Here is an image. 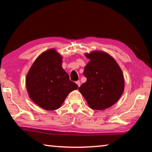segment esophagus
Wrapping results in <instances>:
<instances>
[{"instance_id":"esophagus-1","label":"esophagus","mask_w":152,"mask_h":152,"mask_svg":"<svg viewBox=\"0 0 152 152\" xmlns=\"http://www.w3.org/2000/svg\"><path fill=\"white\" fill-rule=\"evenodd\" d=\"M76 83L77 84V85H78V87H80V84H81V82H80L79 80H78V81H76Z\"/></svg>"}]
</instances>
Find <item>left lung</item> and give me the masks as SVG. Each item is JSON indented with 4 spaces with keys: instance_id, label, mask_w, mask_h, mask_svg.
Segmentation results:
<instances>
[{
    "instance_id": "obj_1",
    "label": "left lung",
    "mask_w": 152,
    "mask_h": 152,
    "mask_svg": "<svg viewBox=\"0 0 152 152\" xmlns=\"http://www.w3.org/2000/svg\"><path fill=\"white\" fill-rule=\"evenodd\" d=\"M90 61L84 67L87 80L78 88L88 106L94 110H104L113 106L124 91L122 70L109 53L101 51L86 53Z\"/></svg>"
}]
</instances>
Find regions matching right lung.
I'll list each match as a JSON object with an SVG mask.
<instances>
[{
  "mask_svg": "<svg viewBox=\"0 0 152 152\" xmlns=\"http://www.w3.org/2000/svg\"><path fill=\"white\" fill-rule=\"evenodd\" d=\"M61 64L62 56L55 49H50L38 56L27 74L30 99L46 110L59 109L68 94L78 88L70 80Z\"/></svg>",
  "mask_w": 152,
  "mask_h": 152,
  "instance_id": "obj_1",
  "label": "right lung"
}]
</instances>
